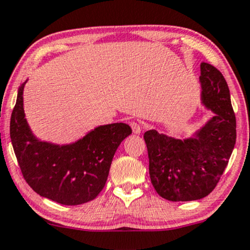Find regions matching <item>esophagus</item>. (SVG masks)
<instances>
[{
    "instance_id": "esophagus-1",
    "label": "esophagus",
    "mask_w": 250,
    "mask_h": 250,
    "mask_svg": "<svg viewBox=\"0 0 250 250\" xmlns=\"http://www.w3.org/2000/svg\"><path fill=\"white\" fill-rule=\"evenodd\" d=\"M130 127H131L132 132H134V134H137V135L141 134L142 128H141L140 123H137V122H131V123H130Z\"/></svg>"
}]
</instances>
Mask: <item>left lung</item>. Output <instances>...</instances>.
Returning a JSON list of instances; mask_svg holds the SVG:
<instances>
[{
  "instance_id": "1",
  "label": "left lung",
  "mask_w": 250,
  "mask_h": 250,
  "mask_svg": "<svg viewBox=\"0 0 250 250\" xmlns=\"http://www.w3.org/2000/svg\"><path fill=\"white\" fill-rule=\"evenodd\" d=\"M202 102L214 116L195 137L178 140L147 130L144 134L148 172L156 191L165 200H201L216 188L236 140L235 114L222 72L201 63Z\"/></svg>"
}]
</instances>
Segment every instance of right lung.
<instances>
[{
	"mask_svg": "<svg viewBox=\"0 0 250 250\" xmlns=\"http://www.w3.org/2000/svg\"><path fill=\"white\" fill-rule=\"evenodd\" d=\"M25 83L18 88L10 119L12 147L25 181L37 194L63 205L94 200L105 187L116 148L131 128L125 123L100 125L82 140L61 146L41 142L25 119Z\"/></svg>",
	"mask_w": 250,
	"mask_h": 250,
	"instance_id": "1",
	"label": "right lung"
}]
</instances>
